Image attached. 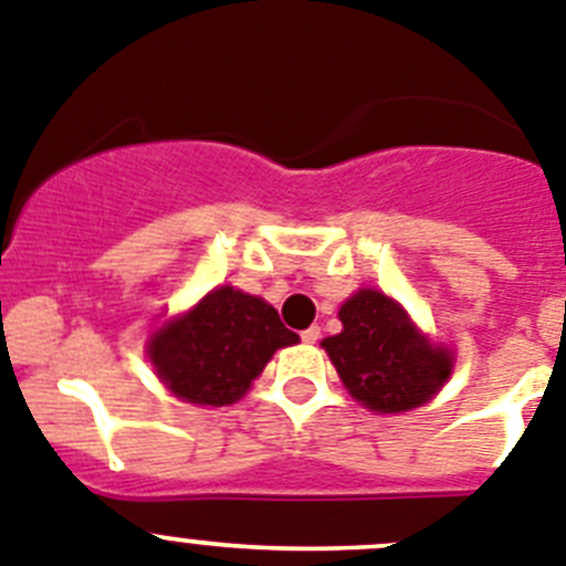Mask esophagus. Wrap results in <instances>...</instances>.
Returning <instances> with one entry per match:
<instances>
[{
    "label": "esophagus",
    "instance_id": "1",
    "mask_svg": "<svg viewBox=\"0 0 566 566\" xmlns=\"http://www.w3.org/2000/svg\"><path fill=\"white\" fill-rule=\"evenodd\" d=\"M318 338H321V329H318V327H307V329H304V333H302L304 344H315V340H318Z\"/></svg>",
    "mask_w": 566,
    "mask_h": 566
}]
</instances>
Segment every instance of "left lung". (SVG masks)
Masks as SVG:
<instances>
[{
  "instance_id": "left-lung-1",
  "label": "left lung",
  "mask_w": 566,
  "mask_h": 566,
  "mask_svg": "<svg viewBox=\"0 0 566 566\" xmlns=\"http://www.w3.org/2000/svg\"><path fill=\"white\" fill-rule=\"evenodd\" d=\"M338 335L321 340L346 391L366 409L397 415L429 403L442 389L454 355L434 346L391 295L360 287L338 310Z\"/></svg>"
}]
</instances>
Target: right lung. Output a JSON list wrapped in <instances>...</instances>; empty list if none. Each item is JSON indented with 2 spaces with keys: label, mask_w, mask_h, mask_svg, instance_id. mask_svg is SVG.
I'll use <instances>...</instances> for the list:
<instances>
[{
  "label": "right lung",
  "mask_w": 566,
  "mask_h": 566,
  "mask_svg": "<svg viewBox=\"0 0 566 566\" xmlns=\"http://www.w3.org/2000/svg\"><path fill=\"white\" fill-rule=\"evenodd\" d=\"M295 340L298 335L284 327L264 298L222 284L151 333L146 353L175 397L228 406L251 389L276 349Z\"/></svg>",
  "instance_id": "right-lung-1"
}]
</instances>
